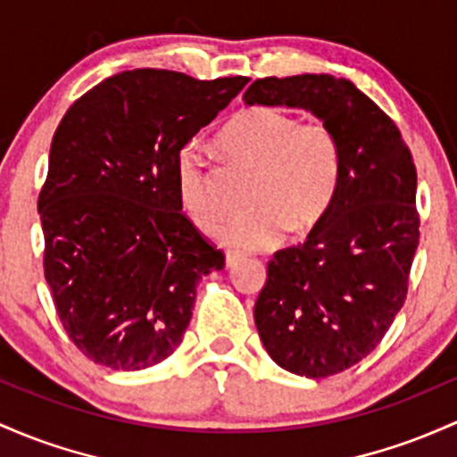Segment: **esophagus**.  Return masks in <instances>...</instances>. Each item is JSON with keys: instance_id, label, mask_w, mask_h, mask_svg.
<instances>
[{"instance_id": "34e87169", "label": "esophagus", "mask_w": 457, "mask_h": 457, "mask_svg": "<svg viewBox=\"0 0 457 457\" xmlns=\"http://www.w3.org/2000/svg\"><path fill=\"white\" fill-rule=\"evenodd\" d=\"M240 260H243V253H240V252H228V253H225V264H228V267H237Z\"/></svg>"}]
</instances>
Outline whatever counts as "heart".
Wrapping results in <instances>:
<instances>
[{
    "label": "heart",
    "mask_w": 457,
    "mask_h": 457,
    "mask_svg": "<svg viewBox=\"0 0 457 457\" xmlns=\"http://www.w3.org/2000/svg\"><path fill=\"white\" fill-rule=\"evenodd\" d=\"M214 147L234 167L255 173L249 214L223 229L225 243L243 249H267L288 232L303 238L328 217L343 175V147L325 119L297 121L290 110L275 106L240 108L214 137ZM184 210L199 229L212 234L225 210L210 188V169L187 147L175 164Z\"/></svg>",
    "instance_id": "b5f03b06"
}]
</instances>
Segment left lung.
I'll return each instance as SVG.
<instances>
[{
  "label": "left lung",
  "instance_id": "1",
  "mask_svg": "<svg viewBox=\"0 0 457 457\" xmlns=\"http://www.w3.org/2000/svg\"><path fill=\"white\" fill-rule=\"evenodd\" d=\"M243 99L310 110L340 138L332 208L305 243L273 255L253 319L282 369L312 379L343 373L382 343L408 295L420 225L412 152L393 119L345 78H262Z\"/></svg>",
  "mask_w": 457,
  "mask_h": 457
}]
</instances>
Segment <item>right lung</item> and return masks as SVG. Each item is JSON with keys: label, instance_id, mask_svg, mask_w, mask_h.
<instances>
[{"label": "right lung", "instance_id": "1", "mask_svg": "<svg viewBox=\"0 0 457 457\" xmlns=\"http://www.w3.org/2000/svg\"><path fill=\"white\" fill-rule=\"evenodd\" d=\"M249 78L134 69L64 112L38 193L43 270L71 343L93 362L140 370L182 343L202 275L225 253L182 212L184 145Z\"/></svg>", "mask_w": 457, "mask_h": 457}]
</instances>
